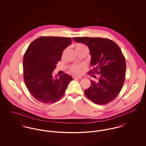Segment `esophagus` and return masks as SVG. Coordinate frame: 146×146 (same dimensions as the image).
Segmentation results:
<instances>
[{"label":"esophagus","mask_w":146,"mask_h":146,"mask_svg":"<svg viewBox=\"0 0 146 146\" xmlns=\"http://www.w3.org/2000/svg\"><path fill=\"white\" fill-rule=\"evenodd\" d=\"M72 78L75 79H82V76H73Z\"/></svg>","instance_id":"1"}]
</instances>
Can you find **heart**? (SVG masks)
<instances>
[{
    "label": "heart",
    "mask_w": 146,
    "mask_h": 146,
    "mask_svg": "<svg viewBox=\"0 0 146 146\" xmlns=\"http://www.w3.org/2000/svg\"><path fill=\"white\" fill-rule=\"evenodd\" d=\"M75 50L76 51L78 50H88V48L83 43H78L75 45ZM82 66L80 65H74L71 67V71L75 73V74H80L82 72Z\"/></svg>",
    "instance_id": "b5f03b06"
}]
</instances>
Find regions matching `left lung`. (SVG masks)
<instances>
[{"instance_id":"8db88e82","label":"left lung","mask_w":146,"mask_h":146,"mask_svg":"<svg viewBox=\"0 0 146 146\" xmlns=\"http://www.w3.org/2000/svg\"><path fill=\"white\" fill-rule=\"evenodd\" d=\"M73 39L89 48L90 64L94 68L89 73L100 75L98 82L90 80V87L84 91L85 96L96 104L111 102L118 96L125 82L126 61L121 49L106 38L78 37Z\"/></svg>"}]
</instances>
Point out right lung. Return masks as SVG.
Masks as SVG:
<instances>
[{
  "instance_id": "right-lung-1",
  "label": "right lung",
  "mask_w": 146,
  "mask_h": 146,
  "mask_svg": "<svg viewBox=\"0 0 146 146\" xmlns=\"http://www.w3.org/2000/svg\"><path fill=\"white\" fill-rule=\"evenodd\" d=\"M71 38L41 36L32 42L23 58V79L33 96L44 104H52L60 100L68 83L73 80L67 74L52 73L63 52L71 44Z\"/></svg>"
}]
</instances>
